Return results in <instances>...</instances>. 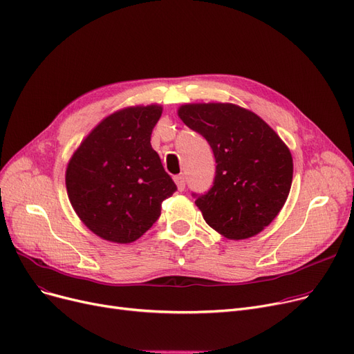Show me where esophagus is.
I'll return each mask as SVG.
<instances>
[{"mask_svg":"<svg viewBox=\"0 0 354 354\" xmlns=\"http://www.w3.org/2000/svg\"><path fill=\"white\" fill-rule=\"evenodd\" d=\"M174 180H175V183L178 185V189H179V191H183V189H185V185H187L185 176H183V175H176V176L174 178Z\"/></svg>","mask_w":354,"mask_h":354,"instance_id":"34e87169","label":"esophagus"}]
</instances>
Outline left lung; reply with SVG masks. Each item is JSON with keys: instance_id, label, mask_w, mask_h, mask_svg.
Segmentation results:
<instances>
[{"instance_id": "obj_1", "label": "left lung", "mask_w": 354, "mask_h": 354, "mask_svg": "<svg viewBox=\"0 0 354 354\" xmlns=\"http://www.w3.org/2000/svg\"><path fill=\"white\" fill-rule=\"evenodd\" d=\"M178 114L208 142L217 163L212 187L192 192L207 224L232 240L262 232L282 209L294 174L281 137L233 104H188Z\"/></svg>"}]
</instances>
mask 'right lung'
I'll use <instances>...</instances> for the list:
<instances>
[{"mask_svg": "<svg viewBox=\"0 0 354 354\" xmlns=\"http://www.w3.org/2000/svg\"><path fill=\"white\" fill-rule=\"evenodd\" d=\"M162 106H130L102 120L73 153L66 169L69 201L82 223L104 240L131 243L160 217L178 188L150 136Z\"/></svg>", "mask_w": 354, "mask_h": 354, "instance_id": "1", "label": "right lung"}]
</instances>
